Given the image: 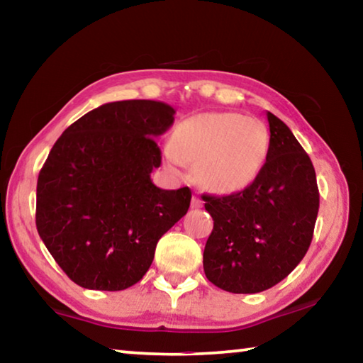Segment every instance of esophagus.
Listing matches in <instances>:
<instances>
[{
	"label": "esophagus",
	"instance_id": "obj_1",
	"mask_svg": "<svg viewBox=\"0 0 363 363\" xmlns=\"http://www.w3.org/2000/svg\"><path fill=\"white\" fill-rule=\"evenodd\" d=\"M190 205H192V208H201V206H203V200H201V196L199 194H195L192 196V201H190Z\"/></svg>",
	"mask_w": 363,
	"mask_h": 363
}]
</instances>
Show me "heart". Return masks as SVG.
I'll return each mask as SVG.
<instances>
[{"label": "heart", "instance_id": "b5f03b06", "mask_svg": "<svg viewBox=\"0 0 363 363\" xmlns=\"http://www.w3.org/2000/svg\"><path fill=\"white\" fill-rule=\"evenodd\" d=\"M270 152L266 123L238 112H203L181 120L163 145L167 167L182 174L186 164L214 194H235L261 174Z\"/></svg>", "mask_w": 363, "mask_h": 363}]
</instances>
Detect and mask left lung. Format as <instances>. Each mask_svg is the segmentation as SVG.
Segmentation results:
<instances>
[{
    "mask_svg": "<svg viewBox=\"0 0 363 363\" xmlns=\"http://www.w3.org/2000/svg\"><path fill=\"white\" fill-rule=\"evenodd\" d=\"M270 152L242 192L203 195L214 227L206 279L230 293H259L284 280L309 250L318 213L315 169L290 128L267 112Z\"/></svg>",
    "mask_w": 363,
    "mask_h": 363,
    "instance_id": "8db88e82",
    "label": "left lung"
}]
</instances>
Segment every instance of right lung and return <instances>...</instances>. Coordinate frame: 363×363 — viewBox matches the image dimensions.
Listing matches in <instances>:
<instances>
[{"label":"right lung","instance_id":"obj_1","mask_svg":"<svg viewBox=\"0 0 363 363\" xmlns=\"http://www.w3.org/2000/svg\"><path fill=\"white\" fill-rule=\"evenodd\" d=\"M176 110L160 101H118L62 133L36 184V229L60 269L88 290L120 291L144 277L163 233L190 206L189 187L150 179L162 164L155 139Z\"/></svg>","mask_w":363,"mask_h":363}]
</instances>
